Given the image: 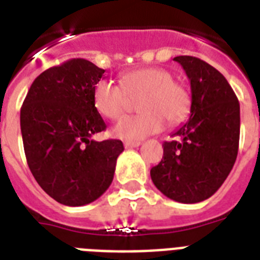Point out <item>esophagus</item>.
<instances>
[{"mask_svg": "<svg viewBox=\"0 0 260 260\" xmlns=\"http://www.w3.org/2000/svg\"><path fill=\"white\" fill-rule=\"evenodd\" d=\"M140 144H142V143L138 142V140H126V142L124 143L125 148H134V147H139Z\"/></svg>", "mask_w": 260, "mask_h": 260, "instance_id": "34e87169", "label": "esophagus"}]
</instances>
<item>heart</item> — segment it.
<instances>
[{
  "instance_id": "obj_1",
  "label": "heart",
  "mask_w": 260,
  "mask_h": 260,
  "mask_svg": "<svg viewBox=\"0 0 260 260\" xmlns=\"http://www.w3.org/2000/svg\"><path fill=\"white\" fill-rule=\"evenodd\" d=\"M142 113L126 116L114 126V135L126 140H140L170 124L183 121L191 108V95L183 83L174 81L171 71L147 67L122 75L121 85L101 79L94 86V106L102 116L116 120L129 112L132 100H139Z\"/></svg>"
}]
</instances>
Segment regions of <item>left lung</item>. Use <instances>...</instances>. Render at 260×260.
<instances>
[{"mask_svg":"<svg viewBox=\"0 0 260 260\" xmlns=\"http://www.w3.org/2000/svg\"><path fill=\"white\" fill-rule=\"evenodd\" d=\"M191 87L189 121L163 144L151 179L166 197L196 204L213 196L231 173L239 150L240 105L225 77L196 56L174 58Z\"/></svg>","mask_w":260,"mask_h":260,"instance_id":"left-lung-1","label":"left lung"}]
</instances>
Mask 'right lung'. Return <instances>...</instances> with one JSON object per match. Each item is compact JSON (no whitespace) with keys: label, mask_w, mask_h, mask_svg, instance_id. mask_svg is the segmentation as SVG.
I'll list each match as a JSON object with an SVG mask.
<instances>
[{"label":"right lung","mask_w":260,"mask_h":260,"mask_svg":"<svg viewBox=\"0 0 260 260\" xmlns=\"http://www.w3.org/2000/svg\"><path fill=\"white\" fill-rule=\"evenodd\" d=\"M104 73L86 59H70L43 71L22 102L26 163L40 187L63 205L82 206L101 197L124 151L121 140L91 139L106 129L93 100Z\"/></svg>","instance_id":"obj_1"}]
</instances>
